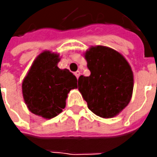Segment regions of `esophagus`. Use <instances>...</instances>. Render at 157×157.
Returning a JSON list of instances; mask_svg holds the SVG:
<instances>
[{"label":"esophagus","mask_w":157,"mask_h":157,"mask_svg":"<svg viewBox=\"0 0 157 157\" xmlns=\"http://www.w3.org/2000/svg\"><path fill=\"white\" fill-rule=\"evenodd\" d=\"M74 74H75L76 78H78V77L80 76V71H76Z\"/></svg>","instance_id":"34e87169"}]
</instances>
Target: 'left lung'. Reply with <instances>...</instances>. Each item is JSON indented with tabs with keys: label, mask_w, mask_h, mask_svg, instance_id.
<instances>
[{
	"label": "left lung",
	"mask_w": 157,
	"mask_h": 157,
	"mask_svg": "<svg viewBox=\"0 0 157 157\" xmlns=\"http://www.w3.org/2000/svg\"><path fill=\"white\" fill-rule=\"evenodd\" d=\"M84 57L91 75L79 77L78 91L88 108L100 117L116 116L132 98L131 66L121 53L106 46H91Z\"/></svg>",
	"instance_id": "obj_1"
}]
</instances>
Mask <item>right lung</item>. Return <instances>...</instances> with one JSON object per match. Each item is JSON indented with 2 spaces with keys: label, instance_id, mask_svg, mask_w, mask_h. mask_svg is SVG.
Returning a JSON list of instances; mask_svg holds the SVG:
<instances>
[{
  "label": "right lung",
  "instance_id": "1",
  "mask_svg": "<svg viewBox=\"0 0 157 157\" xmlns=\"http://www.w3.org/2000/svg\"><path fill=\"white\" fill-rule=\"evenodd\" d=\"M59 54L44 51L34 60L24 78L22 96L29 110L44 119L58 115L65 107L71 89L77 88V78L69 70L59 69Z\"/></svg>",
  "mask_w": 157,
  "mask_h": 157
}]
</instances>
